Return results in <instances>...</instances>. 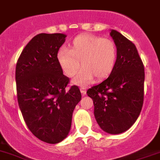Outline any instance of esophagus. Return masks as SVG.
Listing matches in <instances>:
<instances>
[{
    "label": "esophagus",
    "instance_id": "34e87169",
    "mask_svg": "<svg viewBox=\"0 0 160 160\" xmlns=\"http://www.w3.org/2000/svg\"><path fill=\"white\" fill-rule=\"evenodd\" d=\"M80 90H81V93L82 95H86V87H85V86H81V88H80Z\"/></svg>",
    "mask_w": 160,
    "mask_h": 160
}]
</instances>
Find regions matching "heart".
Masks as SVG:
<instances>
[{
	"mask_svg": "<svg viewBox=\"0 0 160 160\" xmlns=\"http://www.w3.org/2000/svg\"><path fill=\"white\" fill-rule=\"evenodd\" d=\"M117 56L113 41L92 34L78 35L69 49L61 48L57 55L60 67L69 77L75 75L82 64V68L73 80L78 85L90 82L93 77L97 80L108 77L115 67Z\"/></svg>",
	"mask_w": 160,
	"mask_h": 160,
	"instance_id": "heart-1",
	"label": "heart"
}]
</instances>
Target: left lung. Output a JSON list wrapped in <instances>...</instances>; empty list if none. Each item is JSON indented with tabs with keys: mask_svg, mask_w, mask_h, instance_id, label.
Instances as JSON below:
<instances>
[{
	"mask_svg": "<svg viewBox=\"0 0 160 160\" xmlns=\"http://www.w3.org/2000/svg\"><path fill=\"white\" fill-rule=\"evenodd\" d=\"M110 36L117 47L115 67L100 84L87 90L94 105L96 121L103 131L120 134L138 118L143 103L144 67L132 42L120 32Z\"/></svg>",
	"mask_w": 160,
	"mask_h": 160,
	"instance_id": "8db88e82",
	"label": "left lung"
}]
</instances>
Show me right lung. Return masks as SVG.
Instances as JSON below:
<instances>
[{
  "instance_id": "1",
  "label": "right lung",
  "mask_w": 160,
  "mask_h": 160,
  "mask_svg": "<svg viewBox=\"0 0 160 160\" xmlns=\"http://www.w3.org/2000/svg\"><path fill=\"white\" fill-rule=\"evenodd\" d=\"M67 36L41 33L23 48L16 67L17 101L32 133L48 143L63 140L82 94L58 63V51Z\"/></svg>"
}]
</instances>
